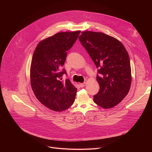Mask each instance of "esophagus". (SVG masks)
<instances>
[{
	"label": "esophagus",
	"mask_w": 152,
	"mask_h": 152,
	"mask_svg": "<svg viewBox=\"0 0 152 152\" xmlns=\"http://www.w3.org/2000/svg\"><path fill=\"white\" fill-rule=\"evenodd\" d=\"M79 85H80V87H83V86H85L86 85V83H85V82H84V83H80L79 84Z\"/></svg>",
	"instance_id": "1"
}]
</instances>
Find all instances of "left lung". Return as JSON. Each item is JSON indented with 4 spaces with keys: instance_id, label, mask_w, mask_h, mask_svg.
I'll list each match as a JSON object with an SVG mask.
<instances>
[{
    "instance_id": "obj_1",
    "label": "left lung",
    "mask_w": 152,
    "mask_h": 152,
    "mask_svg": "<svg viewBox=\"0 0 152 152\" xmlns=\"http://www.w3.org/2000/svg\"><path fill=\"white\" fill-rule=\"evenodd\" d=\"M79 39L94 61L100 76L97 75L100 90L94 102L110 109L128 94L132 82L128 53L117 39L102 32L84 31Z\"/></svg>"
}]
</instances>
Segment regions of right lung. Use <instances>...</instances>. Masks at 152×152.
<instances>
[{"instance_id": "1", "label": "right lung", "mask_w": 152, "mask_h": 152, "mask_svg": "<svg viewBox=\"0 0 152 152\" xmlns=\"http://www.w3.org/2000/svg\"><path fill=\"white\" fill-rule=\"evenodd\" d=\"M80 31L58 32L41 40L32 58L30 79L34 93L41 104L54 111H65L73 103L77 88L69 79L61 82L66 73L64 66L69 50Z\"/></svg>"}]
</instances>
